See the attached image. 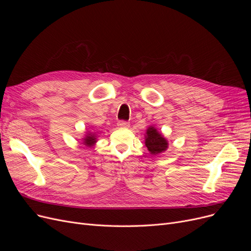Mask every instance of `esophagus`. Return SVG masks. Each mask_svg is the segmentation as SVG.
<instances>
[{
	"mask_svg": "<svg viewBox=\"0 0 251 251\" xmlns=\"http://www.w3.org/2000/svg\"><path fill=\"white\" fill-rule=\"evenodd\" d=\"M118 126L120 128H128L130 126V123L126 122V121H119Z\"/></svg>",
	"mask_w": 251,
	"mask_h": 251,
	"instance_id": "1",
	"label": "esophagus"
}]
</instances>
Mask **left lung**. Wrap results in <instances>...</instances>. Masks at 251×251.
Instances as JSON below:
<instances>
[{
	"instance_id": "1",
	"label": "left lung",
	"mask_w": 251,
	"mask_h": 251,
	"mask_svg": "<svg viewBox=\"0 0 251 251\" xmlns=\"http://www.w3.org/2000/svg\"><path fill=\"white\" fill-rule=\"evenodd\" d=\"M146 147L151 154H159L168 149V141L156 128L150 126L147 130Z\"/></svg>"
}]
</instances>
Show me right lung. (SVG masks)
Segmentation results:
<instances>
[{
    "instance_id": "obj_1",
    "label": "right lung",
    "mask_w": 251,
    "mask_h": 251,
    "mask_svg": "<svg viewBox=\"0 0 251 251\" xmlns=\"http://www.w3.org/2000/svg\"><path fill=\"white\" fill-rule=\"evenodd\" d=\"M97 142V135L94 133H87L83 138V143L86 147H92Z\"/></svg>"
}]
</instances>
